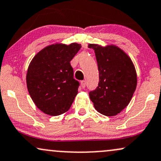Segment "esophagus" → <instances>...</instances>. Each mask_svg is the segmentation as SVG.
Instances as JSON below:
<instances>
[{
	"label": "esophagus",
	"mask_w": 161,
	"mask_h": 161,
	"mask_svg": "<svg viewBox=\"0 0 161 161\" xmlns=\"http://www.w3.org/2000/svg\"><path fill=\"white\" fill-rule=\"evenodd\" d=\"M86 81H82V82H81V86H82V88H86Z\"/></svg>",
	"instance_id": "1"
}]
</instances>
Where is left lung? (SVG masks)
Wrapping results in <instances>:
<instances>
[{
  "mask_svg": "<svg viewBox=\"0 0 161 161\" xmlns=\"http://www.w3.org/2000/svg\"><path fill=\"white\" fill-rule=\"evenodd\" d=\"M94 50L99 70V83L89 92L95 109L102 115L115 116L130 102L137 85L132 60L115 45L88 44Z\"/></svg>",
  "mask_w": 161,
  "mask_h": 161,
  "instance_id": "1",
  "label": "left lung"
}]
</instances>
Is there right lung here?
<instances>
[{
	"label": "right lung",
	"instance_id": "add662e5",
	"mask_svg": "<svg viewBox=\"0 0 161 161\" xmlns=\"http://www.w3.org/2000/svg\"><path fill=\"white\" fill-rule=\"evenodd\" d=\"M80 44L55 43L33 58L26 75L27 88L36 107L52 116L67 112L78 94L79 83L73 79L70 61Z\"/></svg>",
	"mask_w": 161,
	"mask_h": 161
}]
</instances>
